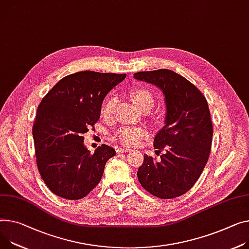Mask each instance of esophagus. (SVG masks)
Segmentation results:
<instances>
[{
  "instance_id": "esophagus-1",
  "label": "esophagus",
  "mask_w": 249,
  "mask_h": 249,
  "mask_svg": "<svg viewBox=\"0 0 249 249\" xmlns=\"http://www.w3.org/2000/svg\"><path fill=\"white\" fill-rule=\"evenodd\" d=\"M116 150H117V152H119V154H124V152H127V151H128V149H127V148L123 147V146H121V147H117V148H116Z\"/></svg>"
}]
</instances>
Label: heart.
<instances>
[{
    "instance_id": "heart-1",
    "label": "heart",
    "mask_w": 249,
    "mask_h": 249,
    "mask_svg": "<svg viewBox=\"0 0 249 249\" xmlns=\"http://www.w3.org/2000/svg\"><path fill=\"white\" fill-rule=\"evenodd\" d=\"M130 97L141 109L146 107L154 106V97L152 94L144 89H133L130 90ZM117 104V97L111 95L109 97L103 107V113L106 117L110 116L114 106ZM146 132L142 127L140 126H122L120 127L113 135V139L122 144L126 146H132L140 143L144 137Z\"/></svg>"
}]
</instances>
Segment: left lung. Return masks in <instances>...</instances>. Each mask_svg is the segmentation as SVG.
<instances>
[{"mask_svg":"<svg viewBox=\"0 0 249 249\" xmlns=\"http://www.w3.org/2000/svg\"><path fill=\"white\" fill-rule=\"evenodd\" d=\"M133 78L159 87L165 97V125L154 147L165 152L157 160L147 155L139 167L142 186L161 199L178 197L199 178L212 148L213 127L207 101L182 75L160 69L139 71Z\"/></svg>","mask_w":249,"mask_h":249,"instance_id":"8db88e82","label":"left lung"}]
</instances>
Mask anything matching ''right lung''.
Listing matches in <instances>:
<instances>
[{"label": "right lung", "mask_w": 249, "mask_h": 249, "mask_svg": "<svg viewBox=\"0 0 249 249\" xmlns=\"http://www.w3.org/2000/svg\"><path fill=\"white\" fill-rule=\"evenodd\" d=\"M125 75L92 71L69 74L37 107L33 124L36 166L55 196L81 199L101 181L105 165L116 150L102 144L91 155L83 135L97 124L105 97Z\"/></svg>", "instance_id": "right-lung-1"}]
</instances>
